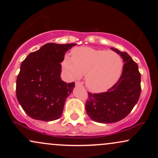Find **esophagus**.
<instances>
[{
	"label": "esophagus",
	"instance_id": "34e87169",
	"mask_svg": "<svg viewBox=\"0 0 158 158\" xmlns=\"http://www.w3.org/2000/svg\"><path fill=\"white\" fill-rule=\"evenodd\" d=\"M75 85L76 86H81V85H82V84H81V82H79V81H76Z\"/></svg>",
	"mask_w": 158,
	"mask_h": 158
}]
</instances>
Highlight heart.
<instances>
[{
	"instance_id": "obj_1",
	"label": "heart",
	"mask_w": 158,
	"mask_h": 158,
	"mask_svg": "<svg viewBox=\"0 0 158 158\" xmlns=\"http://www.w3.org/2000/svg\"><path fill=\"white\" fill-rule=\"evenodd\" d=\"M62 65L70 79L85 74L86 86L94 92H103L118 81L123 64L117 52L81 47L71 50V57L65 56Z\"/></svg>"
}]
</instances>
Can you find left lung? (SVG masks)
I'll return each instance as SVG.
<instances>
[{
  "label": "left lung",
  "mask_w": 158,
  "mask_h": 158,
  "mask_svg": "<svg viewBox=\"0 0 158 158\" xmlns=\"http://www.w3.org/2000/svg\"><path fill=\"white\" fill-rule=\"evenodd\" d=\"M120 55L123 61L120 78L106 92H88L85 104L87 114L100 123H112L124 119L137 104L141 92V75L137 63L126 52L110 48Z\"/></svg>",
  "instance_id": "8db88e82"
}]
</instances>
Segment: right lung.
I'll use <instances>...</instances> for the list:
<instances>
[{
	"label": "right lung",
	"mask_w": 158,
	"mask_h": 158,
	"mask_svg": "<svg viewBox=\"0 0 158 158\" xmlns=\"http://www.w3.org/2000/svg\"><path fill=\"white\" fill-rule=\"evenodd\" d=\"M77 44L48 43L27 56L16 80V97L29 117L43 121L60 118L75 83L61 79V62Z\"/></svg>",
	"instance_id": "right-lung-1"
}]
</instances>
